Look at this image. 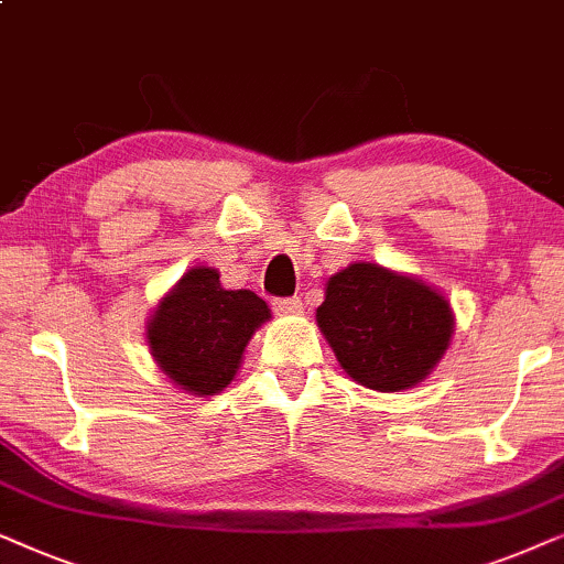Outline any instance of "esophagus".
Wrapping results in <instances>:
<instances>
[{
    "label": "esophagus",
    "mask_w": 564,
    "mask_h": 564,
    "mask_svg": "<svg viewBox=\"0 0 564 564\" xmlns=\"http://www.w3.org/2000/svg\"><path fill=\"white\" fill-rule=\"evenodd\" d=\"M273 308L279 314H301L304 304H301L299 296H289V299H273Z\"/></svg>",
    "instance_id": "34e87169"
}]
</instances>
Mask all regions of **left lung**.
<instances>
[{
	"label": "left lung",
	"mask_w": 564,
	"mask_h": 564,
	"mask_svg": "<svg viewBox=\"0 0 564 564\" xmlns=\"http://www.w3.org/2000/svg\"><path fill=\"white\" fill-rule=\"evenodd\" d=\"M316 324L347 376L383 393L422 383L455 332L449 301L437 289L376 263L332 275Z\"/></svg>",
	"instance_id": "left-lung-1"
}]
</instances>
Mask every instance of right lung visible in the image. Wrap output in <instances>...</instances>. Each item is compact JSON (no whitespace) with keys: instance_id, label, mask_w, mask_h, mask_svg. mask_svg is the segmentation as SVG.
Returning <instances> with one entry per match:
<instances>
[{"instance_id":"1","label":"right lung","mask_w":564,"mask_h":564,"mask_svg":"<svg viewBox=\"0 0 564 564\" xmlns=\"http://www.w3.org/2000/svg\"><path fill=\"white\" fill-rule=\"evenodd\" d=\"M271 308L248 289L227 291L219 271L196 265L158 301L145 337L165 376L192 395H214L232 383L242 352Z\"/></svg>"}]
</instances>
